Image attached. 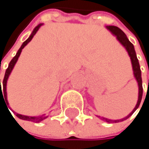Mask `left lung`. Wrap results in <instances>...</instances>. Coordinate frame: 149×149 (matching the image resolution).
Here are the masks:
<instances>
[{"label": "left lung", "mask_w": 149, "mask_h": 149, "mask_svg": "<svg viewBox=\"0 0 149 149\" xmlns=\"http://www.w3.org/2000/svg\"><path fill=\"white\" fill-rule=\"evenodd\" d=\"M106 27H107L108 30H109L112 33L113 35H115L116 37V40L123 45V46L128 52L129 56L130 57V59H131V64H132L134 77H135V79H136V81L138 83V87H139V93H138V101H137V104L135 105L134 109L132 110V112L130 115H128L126 117H124L123 119H120V120H110V119H108V118H105V117L98 116V117H100L104 122H107L109 123H119V122L124 121V120L128 119L130 116H132V114L138 109L139 105L141 104V98H142L143 89H142V80H141V68H140V65H139V62H138V59H137V57H136V53H135V51H134V47L133 44L129 40V39L127 38L126 34L119 27L115 26H107Z\"/></svg>", "instance_id": "1"}]
</instances>
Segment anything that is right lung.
I'll return each instance as SVG.
<instances>
[{
	"label": "right lung",
	"instance_id": "obj_1",
	"mask_svg": "<svg viewBox=\"0 0 149 149\" xmlns=\"http://www.w3.org/2000/svg\"><path fill=\"white\" fill-rule=\"evenodd\" d=\"M42 25H43V24H40V25H38V26L33 29V33H31V35L29 36V38H28V39H27V40H26L22 44V45H21L20 48L18 50V52H17L16 55H15V57L13 58V59L10 61V63H9V65H8V69L6 70L4 78H3V82H2L3 90H2V91H1V79H0V104H1V97H2V98H3V100H4V102L6 101V103L8 104V99H7V82H8V77H9L10 73H11L12 70H13V69H14V67H15V64H16V62H17V60H18L19 57L20 53H21L22 49H23L26 45H27V44L32 40V39L33 38V36L35 35V33L38 32V30L40 29V27ZM6 103H5V104H6ZM6 105H7V104H6ZM16 116H17V117H19V119L26 120V121H31V122H33V123H40V122H41V121L45 120V118L47 117V116H45V115H42V116H24V115L18 114V113H16Z\"/></svg>",
	"mask_w": 149,
	"mask_h": 149
}]
</instances>
